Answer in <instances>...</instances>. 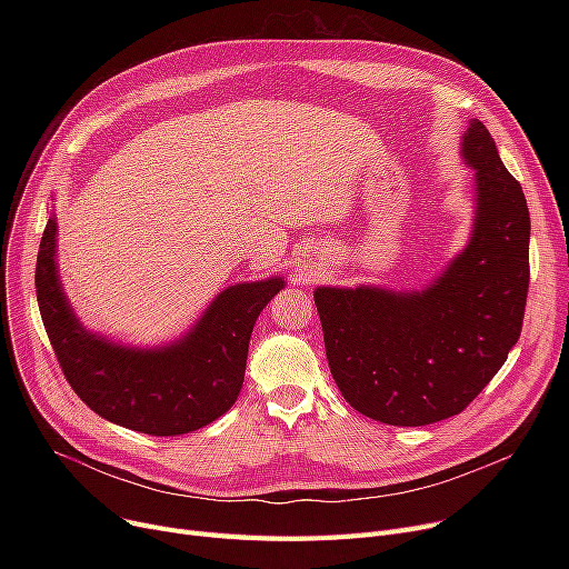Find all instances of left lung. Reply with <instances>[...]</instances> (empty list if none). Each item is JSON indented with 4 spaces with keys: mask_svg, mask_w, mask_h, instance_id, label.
<instances>
[{
    "mask_svg": "<svg viewBox=\"0 0 569 569\" xmlns=\"http://www.w3.org/2000/svg\"><path fill=\"white\" fill-rule=\"evenodd\" d=\"M461 154L475 168V228L431 288L313 292L337 387L382 425L425 427L463 412L521 337L530 283L526 196L477 119Z\"/></svg>",
    "mask_w": 569,
    "mask_h": 569,
    "instance_id": "1",
    "label": "left lung"
}]
</instances>
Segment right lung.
Returning a JSON list of instances; mask_svg holds the SVG:
<instances>
[{
    "label": "right lung",
    "instance_id": "right-lung-1",
    "mask_svg": "<svg viewBox=\"0 0 569 569\" xmlns=\"http://www.w3.org/2000/svg\"><path fill=\"white\" fill-rule=\"evenodd\" d=\"M57 223L48 219L37 258V297L54 357L73 392L103 420L149 436L207 427L237 399L249 339L281 279L223 290L191 335L161 350H133L87 335L59 288Z\"/></svg>",
    "mask_w": 569,
    "mask_h": 569
}]
</instances>
